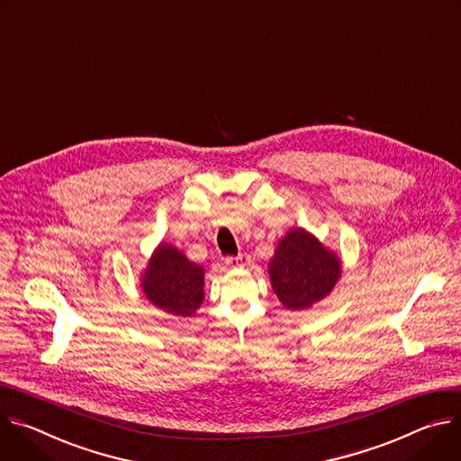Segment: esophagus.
Returning a JSON list of instances; mask_svg holds the SVG:
<instances>
[{
    "label": "esophagus",
    "mask_w": 461,
    "mask_h": 461,
    "mask_svg": "<svg viewBox=\"0 0 461 461\" xmlns=\"http://www.w3.org/2000/svg\"><path fill=\"white\" fill-rule=\"evenodd\" d=\"M225 264H227L229 267H234V269H238V267H245V266H249V264H250V258L247 257V254H240V257H230V258H225Z\"/></svg>",
    "instance_id": "esophagus-1"
}]
</instances>
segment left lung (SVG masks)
Wrapping results in <instances>:
<instances>
[{
	"instance_id": "8db88e82",
	"label": "left lung",
	"mask_w": 461,
	"mask_h": 461,
	"mask_svg": "<svg viewBox=\"0 0 461 461\" xmlns=\"http://www.w3.org/2000/svg\"><path fill=\"white\" fill-rule=\"evenodd\" d=\"M273 291L284 308L303 312L324 300L340 278L339 254L302 227H291L278 240L269 260Z\"/></svg>"
}]
</instances>
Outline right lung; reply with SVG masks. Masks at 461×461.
Masks as SVG:
<instances>
[{"label": "right lung", "mask_w": 461, "mask_h": 461, "mask_svg": "<svg viewBox=\"0 0 461 461\" xmlns=\"http://www.w3.org/2000/svg\"><path fill=\"white\" fill-rule=\"evenodd\" d=\"M140 289L156 308L170 315L192 317L204 298V269L172 243L161 241L140 276Z\"/></svg>", "instance_id": "add662e5"}]
</instances>
